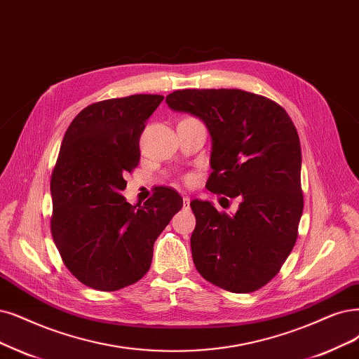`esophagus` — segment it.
<instances>
[{"instance_id": "1", "label": "esophagus", "mask_w": 359, "mask_h": 359, "mask_svg": "<svg viewBox=\"0 0 359 359\" xmlns=\"http://www.w3.org/2000/svg\"><path fill=\"white\" fill-rule=\"evenodd\" d=\"M189 204H191V198L189 196H184L183 198V207L184 208H189Z\"/></svg>"}]
</instances>
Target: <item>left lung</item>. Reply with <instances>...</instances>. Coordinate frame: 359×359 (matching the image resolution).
<instances>
[{"label": "left lung", "instance_id": "obj_1", "mask_svg": "<svg viewBox=\"0 0 359 359\" xmlns=\"http://www.w3.org/2000/svg\"><path fill=\"white\" fill-rule=\"evenodd\" d=\"M165 102L208 128L213 172L207 189L241 200L232 216L208 201L191 203L195 268L232 293L256 291L280 272L297 240L303 213L297 130L280 104L238 88L177 90Z\"/></svg>", "mask_w": 359, "mask_h": 359}]
</instances>
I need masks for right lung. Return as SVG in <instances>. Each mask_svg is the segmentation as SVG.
Instances as JSON below:
<instances>
[{"instance_id": "1", "label": "right lung", "mask_w": 359, "mask_h": 359, "mask_svg": "<svg viewBox=\"0 0 359 359\" xmlns=\"http://www.w3.org/2000/svg\"><path fill=\"white\" fill-rule=\"evenodd\" d=\"M133 95L93 103L65 133L50 191L51 235L65 266L79 283L115 291L149 271L154 244L183 205L159 188L143 205L121 195L124 176L137 167L144 123L163 102Z\"/></svg>"}]
</instances>
